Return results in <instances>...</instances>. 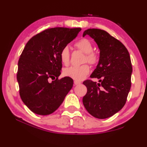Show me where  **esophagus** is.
I'll return each mask as SVG.
<instances>
[{
  "mask_svg": "<svg viewBox=\"0 0 147 147\" xmlns=\"http://www.w3.org/2000/svg\"><path fill=\"white\" fill-rule=\"evenodd\" d=\"M79 84H81L80 81H74V85H75V86H77V85H79Z\"/></svg>",
  "mask_w": 147,
  "mask_h": 147,
  "instance_id": "obj_1",
  "label": "esophagus"
}]
</instances>
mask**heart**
Returning <instances> with one entry per match:
<instances>
[{
  "label": "heart",
  "mask_w": 147,
  "mask_h": 147,
  "mask_svg": "<svg viewBox=\"0 0 147 147\" xmlns=\"http://www.w3.org/2000/svg\"><path fill=\"white\" fill-rule=\"evenodd\" d=\"M75 47L81 52L84 53V62H88L92 65L98 63L99 61V55L93 51L92 43L88 39L83 38L75 44ZM59 58L61 63L65 66L70 63V52L68 47H63L59 53ZM90 71V68L88 63H84L79 66H70L63 70V75L75 81H81Z\"/></svg>",
  "instance_id": "1"
}]
</instances>
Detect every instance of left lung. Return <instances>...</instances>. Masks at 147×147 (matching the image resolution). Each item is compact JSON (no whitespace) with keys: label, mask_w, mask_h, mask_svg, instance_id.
Listing matches in <instances>:
<instances>
[{"label":"left lung","mask_w":147,"mask_h":147,"mask_svg":"<svg viewBox=\"0 0 147 147\" xmlns=\"http://www.w3.org/2000/svg\"><path fill=\"white\" fill-rule=\"evenodd\" d=\"M92 38L100 49V59L91 78L83 82L87 93L83 98L85 108L96 118L111 117L124 107L131 86L132 66L127 48L107 31L89 29L84 31Z\"/></svg>","instance_id":"8db88e82"}]
</instances>
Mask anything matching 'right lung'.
Returning <instances> with one entry per match:
<instances>
[{"label": "right lung", "instance_id": "right-lung-1", "mask_svg": "<svg viewBox=\"0 0 147 147\" xmlns=\"http://www.w3.org/2000/svg\"><path fill=\"white\" fill-rule=\"evenodd\" d=\"M81 30L45 29L33 36L23 49L18 63L19 93L23 102L35 114L45 116L53 113L72 88L71 78L58 79L62 68L59 53Z\"/></svg>", "mask_w": 147, "mask_h": 147}]
</instances>
